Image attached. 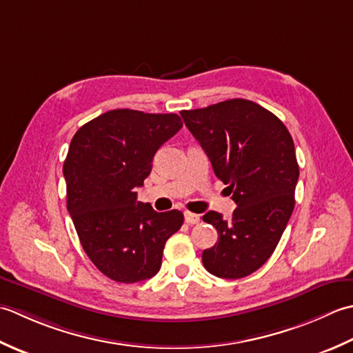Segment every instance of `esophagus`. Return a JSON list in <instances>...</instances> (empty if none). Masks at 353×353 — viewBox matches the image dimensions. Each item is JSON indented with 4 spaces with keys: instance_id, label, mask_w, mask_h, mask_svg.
I'll list each match as a JSON object with an SVG mask.
<instances>
[{
    "instance_id": "1",
    "label": "esophagus",
    "mask_w": 353,
    "mask_h": 353,
    "mask_svg": "<svg viewBox=\"0 0 353 353\" xmlns=\"http://www.w3.org/2000/svg\"><path fill=\"white\" fill-rule=\"evenodd\" d=\"M184 219H185V222H187V224H189V225L199 224V221H201L199 214H196V213H190V212H185V213H184Z\"/></svg>"
}]
</instances>
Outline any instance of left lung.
<instances>
[{
	"label": "left lung",
	"instance_id": "8db88e82",
	"mask_svg": "<svg viewBox=\"0 0 353 353\" xmlns=\"http://www.w3.org/2000/svg\"><path fill=\"white\" fill-rule=\"evenodd\" d=\"M181 117L237 205L230 221L213 210L203 216L219 234L203 251L204 267L222 279L250 276L271 257L296 204L292 137L274 114L245 99L181 111Z\"/></svg>",
	"mask_w": 353,
	"mask_h": 353
}]
</instances>
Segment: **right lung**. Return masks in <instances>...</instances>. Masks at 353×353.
I'll return each instance as SVG.
<instances>
[{
	"mask_svg": "<svg viewBox=\"0 0 353 353\" xmlns=\"http://www.w3.org/2000/svg\"><path fill=\"white\" fill-rule=\"evenodd\" d=\"M183 128L178 114L112 110L74 134L63 161L67 208L86 256L114 282L155 276L179 210L155 212L137 201L163 143Z\"/></svg>",
	"mask_w": 353,
	"mask_h": 353,
	"instance_id": "obj_1",
	"label": "right lung"
}]
</instances>
